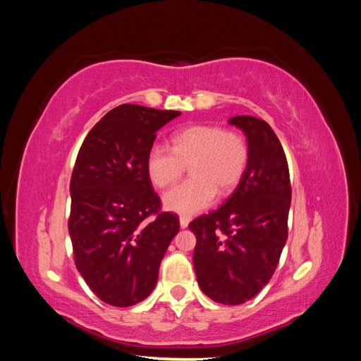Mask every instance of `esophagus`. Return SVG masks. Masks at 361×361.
Here are the masks:
<instances>
[{"label": "esophagus", "mask_w": 361, "mask_h": 361, "mask_svg": "<svg viewBox=\"0 0 361 361\" xmlns=\"http://www.w3.org/2000/svg\"><path fill=\"white\" fill-rule=\"evenodd\" d=\"M190 221H191V216H188V215H180V216H179V223H180V227H182V228H187L188 224H190Z\"/></svg>", "instance_id": "obj_1"}]
</instances>
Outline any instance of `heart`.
Listing matches in <instances>:
<instances>
[{
    "mask_svg": "<svg viewBox=\"0 0 361 361\" xmlns=\"http://www.w3.org/2000/svg\"><path fill=\"white\" fill-rule=\"evenodd\" d=\"M248 161L245 140L220 126L194 125L171 137V149L154 145L146 157V173L152 185L167 188L176 182L185 166L191 179L167 191L162 204L170 212L194 215L211 206L221 192L231 191L241 180Z\"/></svg>",
    "mask_w": 361,
    "mask_h": 361,
    "instance_id": "1",
    "label": "heart"
}]
</instances>
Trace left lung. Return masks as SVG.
<instances>
[{
    "instance_id": "left-lung-1",
    "label": "left lung",
    "mask_w": 361,
    "mask_h": 361,
    "mask_svg": "<svg viewBox=\"0 0 361 361\" xmlns=\"http://www.w3.org/2000/svg\"><path fill=\"white\" fill-rule=\"evenodd\" d=\"M228 123L247 137L248 161L236 190L216 211L190 223L197 283L215 302L243 304L274 274L288 239L290 180L285 150L271 126L236 116Z\"/></svg>"
}]
</instances>
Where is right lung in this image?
Here are the masks:
<instances>
[{"mask_svg":"<svg viewBox=\"0 0 361 361\" xmlns=\"http://www.w3.org/2000/svg\"><path fill=\"white\" fill-rule=\"evenodd\" d=\"M179 116L120 105L92 128L76 157L69 218L76 269L96 297L114 307L149 297L179 232L176 214L159 212L146 173L157 130ZM152 213L157 216L149 219Z\"/></svg>","mask_w":361,"mask_h":361,"instance_id":"right-lung-1","label":"right lung"}]
</instances>
